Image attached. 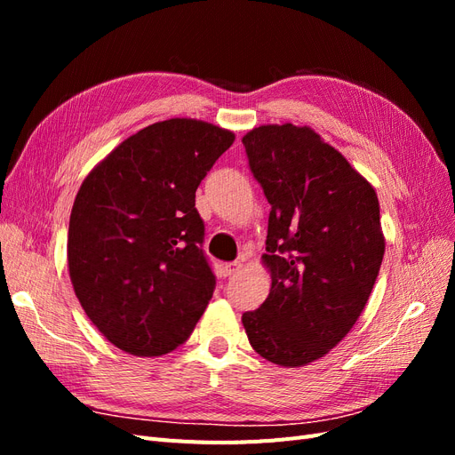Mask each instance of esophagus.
<instances>
[{
  "mask_svg": "<svg viewBox=\"0 0 455 455\" xmlns=\"http://www.w3.org/2000/svg\"><path fill=\"white\" fill-rule=\"evenodd\" d=\"M241 269H243V264H241V261H229V264H226V266H224L226 277H233V275H237Z\"/></svg>",
  "mask_w": 455,
  "mask_h": 455,
  "instance_id": "34e87169",
  "label": "esophagus"
}]
</instances>
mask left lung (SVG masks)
Masks as SVG:
<instances>
[{"label": "left lung", "mask_w": 455, "mask_h": 455, "mask_svg": "<svg viewBox=\"0 0 455 455\" xmlns=\"http://www.w3.org/2000/svg\"><path fill=\"white\" fill-rule=\"evenodd\" d=\"M251 171L271 204V291L243 313L252 349L296 368L349 334L385 252L376 189L311 127L261 125L243 136Z\"/></svg>", "instance_id": "1"}]
</instances>
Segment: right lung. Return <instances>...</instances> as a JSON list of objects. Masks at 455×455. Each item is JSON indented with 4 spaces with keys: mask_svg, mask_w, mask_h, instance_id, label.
<instances>
[{
    "mask_svg": "<svg viewBox=\"0 0 455 455\" xmlns=\"http://www.w3.org/2000/svg\"><path fill=\"white\" fill-rule=\"evenodd\" d=\"M235 134L174 117L123 140L81 184L68 269L81 307L121 351L159 356L194 332L216 277L196 191Z\"/></svg>",
    "mask_w": 455,
    "mask_h": 455,
    "instance_id": "add662e5",
    "label": "right lung"
}]
</instances>
